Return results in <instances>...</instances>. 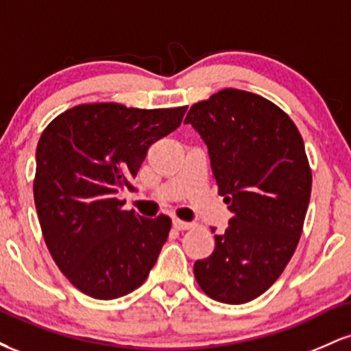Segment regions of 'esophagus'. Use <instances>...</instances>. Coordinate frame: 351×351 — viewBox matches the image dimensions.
I'll use <instances>...</instances> for the list:
<instances>
[{"label":"esophagus","mask_w":351,"mask_h":351,"mask_svg":"<svg viewBox=\"0 0 351 351\" xmlns=\"http://www.w3.org/2000/svg\"><path fill=\"white\" fill-rule=\"evenodd\" d=\"M173 228L178 229V231H188L193 228V223H186V221L181 219H173Z\"/></svg>","instance_id":"esophagus-1"}]
</instances>
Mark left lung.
I'll use <instances>...</instances> for the list:
<instances>
[{"instance_id": "obj_1", "label": "left lung", "mask_w": 351, "mask_h": 351, "mask_svg": "<svg viewBox=\"0 0 351 351\" xmlns=\"http://www.w3.org/2000/svg\"><path fill=\"white\" fill-rule=\"evenodd\" d=\"M184 123L206 143L232 213L211 256L195 263V277L211 299L245 304L279 279L299 244L312 191L304 140L276 104L237 88L195 104Z\"/></svg>"}]
</instances>
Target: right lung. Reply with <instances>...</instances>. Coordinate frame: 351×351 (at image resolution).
Returning <instances> with one entry per match:
<instances>
[{
	"instance_id": "1",
	"label": "right lung",
	"mask_w": 351,
	"mask_h": 351,
	"mask_svg": "<svg viewBox=\"0 0 351 351\" xmlns=\"http://www.w3.org/2000/svg\"><path fill=\"white\" fill-rule=\"evenodd\" d=\"M184 112L82 104L43 132L34 176L39 224L60 272L86 295L112 300L135 291L158 259L171 219L125 211L117 193L134 191L150 145L176 130Z\"/></svg>"
}]
</instances>
